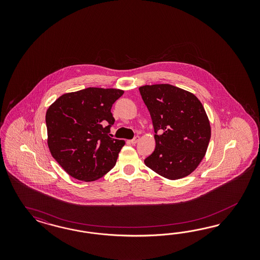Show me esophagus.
<instances>
[{
  "label": "esophagus",
  "mask_w": 260,
  "mask_h": 260,
  "mask_svg": "<svg viewBox=\"0 0 260 260\" xmlns=\"http://www.w3.org/2000/svg\"><path fill=\"white\" fill-rule=\"evenodd\" d=\"M139 140H140V137H139V136H135L134 139H132V140H131V143H132L133 145H135L136 143H138V142H139Z\"/></svg>",
  "instance_id": "esophagus-1"
}]
</instances>
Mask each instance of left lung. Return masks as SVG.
Segmentation results:
<instances>
[{"instance_id": "1", "label": "left lung", "mask_w": 260, "mask_h": 260, "mask_svg": "<svg viewBox=\"0 0 260 260\" xmlns=\"http://www.w3.org/2000/svg\"><path fill=\"white\" fill-rule=\"evenodd\" d=\"M154 128L155 150L144 160L150 170L171 179L192 173L204 158L211 126L197 96L169 84L139 87Z\"/></svg>"}]
</instances>
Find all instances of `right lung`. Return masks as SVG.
<instances>
[{"label": "right lung", "mask_w": 260, "mask_h": 260, "mask_svg": "<svg viewBox=\"0 0 260 260\" xmlns=\"http://www.w3.org/2000/svg\"><path fill=\"white\" fill-rule=\"evenodd\" d=\"M124 93L116 88L87 87L60 96L47 110V145L71 176L94 181L116 164L124 140L110 137L111 107Z\"/></svg>", "instance_id": "1"}]
</instances>
